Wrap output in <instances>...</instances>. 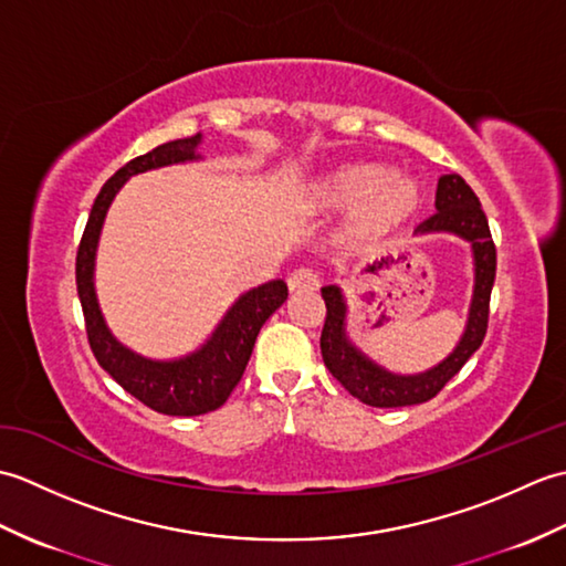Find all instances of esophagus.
Returning <instances> with one entry per match:
<instances>
[{
	"label": "esophagus",
	"mask_w": 566,
	"mask_h": 566,
	"mask_svg": "<svg viewBox=\"0 0 566 566\" xmlns=\"http://www.w3.org/2000/svg\"><path fill=\"white\" fill-rule=\"evenodd\" d=\"M286 284H290L292 294H302V292H316L321 282L314 270H296Z\"/></svg>",
	"instance_id": "esophagus-1"
}]
</instances>
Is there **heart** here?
<instances>
[{
	"instance_id": "1",
	"label": "heart",
	"mask_w": 566,
	"mask_h": 566,
	"mask_svg": "<svg viewBox=\"0 0 566 566\" xmlns=\"http://www.w3.org/2000/svg\"><path fill=\"white\" fill-rule=\"evenodd\" d=\"M302 201L314 213L350 211L343 243L353 250L379 245L423 207V187L413 177L394 175L381 163H345L308 179Z\"/></svg>"
}]
</instances>
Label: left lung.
<instances>
[{
    "instance_id": "obj_1",
    "label": "left lung",
    "mask_w": 566,
    "mask_h": 566,
    "mask_svg": "<svg viewBox=\"0 0 566 566\" xmlns=\"http://www.w3.org/2000/svg\"><path fill=\"white\" fill-rule=\"evenodd\" d=\"M436 209L428 221L416 228V235L450 233L462 238L472 248L474 290L469 302V314L460 340L452 353L416 375H399L375 363L353 343L347 333V298L343 286L328 284L321 290L326 302V323L321 333V355L331 375L350 391L355 399L377 408L416 406L432 399L448 384L464 363L472 357L486 335L489 298L496 276V248L491 240L486 213L476 195L460 175H442L438 179Z\"/></svg>"
}]
</instances>
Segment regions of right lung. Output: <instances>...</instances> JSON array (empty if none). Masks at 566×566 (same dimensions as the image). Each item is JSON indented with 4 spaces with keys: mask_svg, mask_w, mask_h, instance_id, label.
Instances as JSON below:
<instances>
[{
    "mask_svg": "<svg viewBox=\"0 0 566 566\" xmlns=\"http://www.w3.org/2000/svg\"><path fill=\"white\" fill-rule=\"evenodd\" d=\"M201 140L203 136L195 134L163 143L140 158L126 163L94 199L77 250V296L94 357L130 396L165 416H201L223 406L243 377L264 321L290 296L284 280L264 282L255 290L240 294L197 350L172 359H153L130 350L106 326L97 286H94V268H97V248L112 201L130 177L201 160Z\"/></svg>",
    "mask_w": 566,
    "mask_h": 566,
    "instance_id": "obj_1",
    "label": "right lung"
}]
</instances>
